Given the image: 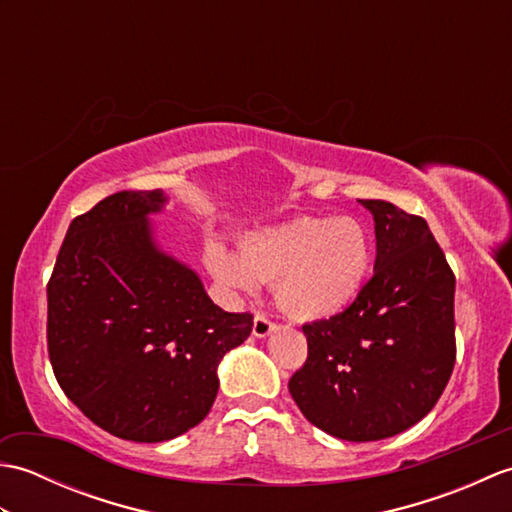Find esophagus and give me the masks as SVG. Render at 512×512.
Returning a JSON list of instances; mask_svg holds the SVG:
<instances>
[{
  "instance_id": "1",
  "label": "esophagus",
  "mask_w": 512,
  "mask_h": 512,
  "mask_svg": "<svg viewBox=\"0 0 512 512\" xmlns=\"http://www.w3.org/2000/svg\"><path fill=\"white\" fill-rule=\"evenodd\" d=\"M277 325L270 321L268 317H264V314H257L255 321H253V334L257 336V339H266L268 334L275 332Z\"/></svg>"
}]
</instances>
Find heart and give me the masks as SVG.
<instances>
[{
  "label": "heart",
  "instance_id": "heart-1",
  "mask_svg": "<svg viewBox=\"0 0 512 512\" xmlns=\"http://www.w3.org/2000/svg\"><path fill=\"white\" fill-rule=\"evenodd\" d=\"M374 237L352 215H303L248 231L239 255L224 244L206 248V268L222 288L253 295L273 284L277 306L297 321H325L361 295L374 266Z\"/></svg>",
  "mask_w": 512,
  "mask_h": 512
}]
</instances>
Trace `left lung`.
I'll list each match as a JSON object with an SVG mask.
<instances>
[{
	"label": "left lung",
	"instance_id": "8db88e82",
	"mask_svg": "<svg viewBox=\"0 0 512 512\" xmlns=\"http://www.w3.org/2000/svg\"><path fill=\"white\" fill-rule=\"evenodd\" d=\"M358 202L374 215V277L345 312L303 325L308 361L288 389L314 427L374 442L420 422L449 383L455 277L422 217Z\"/></svg>",
	"mask_w": 512,
	"mask_h": 512
}]
</instances>
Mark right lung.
Masks as SVG:
<instances>
[{"label": "right lung", "instance_id": "right-lung-1", "mask_svg": "<svg viewBox=\"0 0 512 512\" xmlns=\"http://www.w3.org/2000/svg\"><path fill=\"white\" fill-rule=\"evenodd\" d=\"M169 198L118 191L74 217L48 284V354L61 389L101 429L134 442L178 438L217 396V365L253 330L156 242Z\"/></svg>", "mask_w": 512, "mask_h": 512}]
</instances>
